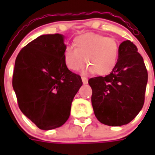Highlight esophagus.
<instances>
[{
    "label": "esophagus",
    "instance_id": "esophagus-1",
    "mask_svg": "<svg viewBox=\"0 0 155 155\" xmlns=\"http://www.w3.org/2000/svg\"><path fill=\"white\" fill-rule=\"evenodd\" d=\"M81 80H82V82H83V84H87V78H86V77H81Z\"/></svg>",
    "mask_w": 155,
    "mask_h": 155
}]
</instances>
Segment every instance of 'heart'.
Segmentation results:
<instances>
[{"mask_svg": "<svg viewBox=\"0 0 155 155\" xmlns=\"http://www.w3.org/2000/svg\"><path fill=\"white\" fill-rule=\"evenodd\" d=\"M74 47L67 46L64 51V64L71 71H79L86 61L89 65L86 72L105 75L113 71L118 62L120 46L114 38L84 33L75 37Z\"/></svg>", "mask_w": 155, "mask_h": 155, "instance_id": "1", "label": "heart"}]
</instances>
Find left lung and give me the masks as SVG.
I'll return each instance as SVG.
<instances>
[{
    "instance_id": "1",
    "label": "left lung",
    "mask_w": 155,
    "mask_h": 155,
    "mask_svg": "<svg viewBox=\"0 0 155 155\" xmlns=\"http://www.w3.org/2000/svg\"><path fill=\"white\" fill-rule=\"evenodd\" d=\"M147 71L143 57L130 40L120 45L117 64L105 77L88 80L91 104L98 121L120 127L132 121L144 103Z\"/></svg>"
}]
</instances>
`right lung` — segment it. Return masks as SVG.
Returning <instances> with one entry per match:
<instances>
[{
	"instance_id": "obj_1",
	"label": "right lung",
	"mask_w": 155,
	"mask_h": 155,
	"mask_svg": "<svg viewBox=\"0 0 155 155\" xmlns=\"http://www.w3.org/2000/svg\"><path fill=\"white\" fill-rule=\"evenodd\" d=\"M65 48L63 35H42L22 48L16 57L12 86L19 109L41 130L65 124L82 85L81 77L64 64Z\"/></svg>"
}]
</instances>
